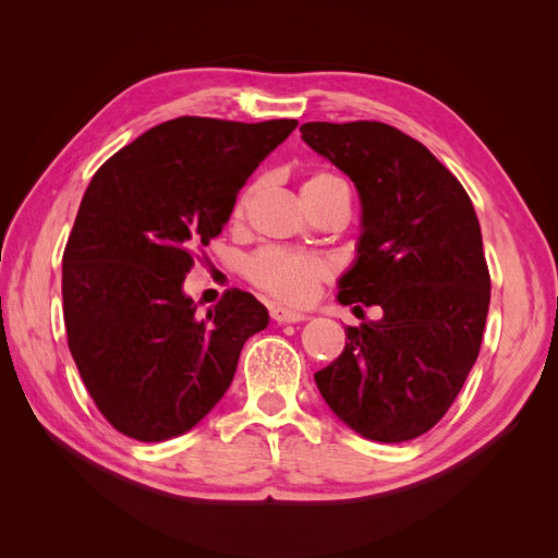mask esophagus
<instances>
[{
  "instance_id": "obj_1",
  "label": "esophagus",
  "mask_w": 558,
  "mask_h": 558,
  "mask_svg": "<svg viewBox=\"0 0 558 558\" xmlns=\"http://www.w3.org/2000/svg\"><path fill=\"white\" fill-rule=\"evenodd\" d=\"M269 316H272V320H277V324H300V320L307 318L305 314L283 310V307H272L269 310Z\"/></svg>"
}]
</instances>
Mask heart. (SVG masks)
Returning <instances> with one entry per match:
<instances>
[{"instance_id": "obj_1", "label": "heart", "mask_w": 558, "mask_h": 558, "mask_svg": "<svg viewBox=\"0 0 558 558\" xmlns=\"http://www.w3.org/2000/svg\"><path fill=\"white\" fill-rule=\"evenodd\" d=\"M347 189V183L328 172L318 170L312 172L305 183H302V197H305L307 207L316 209L320 202L328 199L332 193ZM253 189H246L238 202H234L230 221L238 226L244 221ZM244 277L251 286L269 295L283 305H307L320 289V283L332 277V263L316 253H302L289 251L277 246H265L244 260Z\"/></svg>"}]
</instances>
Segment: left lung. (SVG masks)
<instances>
[{
  "label": "left lung",
  "mask_w": 558,
  "mask_h": 558,
  "mask_svg": "<svg viewBox=\"0 0 558 558\" xmlns=\"http://www.w3.org/2000/svg\"><path fill=\"white\" fill-rule=\"evenodd\" d=\"M300 132L356 183L363 205L359 258L337 300L384 312L344 328L349 342L316 386L367 440H412L447 414L482 347L492 277L475 207L461 181L393 125L305 123Z\"/></svg>",
  "instance_id": "left-lung-1"
}]
</instances>
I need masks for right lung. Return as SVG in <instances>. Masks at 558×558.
<instances>
[{
  "label": "right lung",
  "mask_w": 558,
  "mask_h": 558,
  "mask_svg": "<svg viewBox=\"0 0 558 558\" xmlns=\"http://www.w3.org/2000/svg\"><path fill=\"white\" fill-rule=\"evenodd\" d=\"M295 125L181 116L95 172L62 253V310L78 375L118 433L160 442L191 430L267 326L246 291H226L197 316L181 286L251 172Z\"/></svg>",
  "instance_id": "obj_1"
}]
</instances>
